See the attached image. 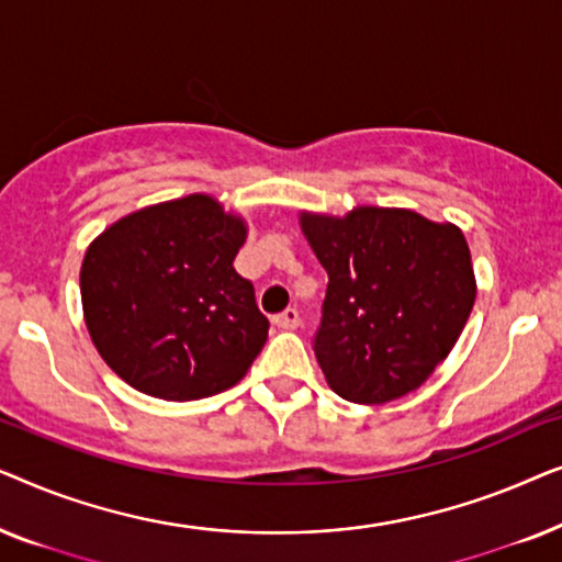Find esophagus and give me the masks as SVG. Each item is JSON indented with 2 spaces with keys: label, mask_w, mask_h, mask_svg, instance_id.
<instances>
[{
  "label": "esophagus",
  "mask_w": 562,
  "mask_h": 562,
  "mask_svg": "<svg viewBox=\"0 0 562 562\" xmlns=\"http://www.w3.org/2000/svg\"><path fill=\"white\" fill-rule=\"evenodd\" d=\"M273 325L279 327V329H294L299 325V312L294 310V306H289V310H283L281 314H276Z\"/></svg>",
  "instance_id": "34e87169"
}]
</instances>
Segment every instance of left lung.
I'll list each match as a JSON object with an SVG mask.
<instances>
[{
    "mask_svg": "<svg viewBox=\"0 0 562 562\" xmlns=\"http://www.w3.org/2000/svg\"><path fill=\"white\" fill-rule=\"evenodd\" d=\"M327 271L314 356L337 396L386 404L419 389L458 342L475 302L471 250L450 222L358 206L302 212Z\"/></svg>",
    "mask_w": 562,
    "mask_h": 562,
    "instance_id": "obj_1",
    "label": "left lung"
}]
</instances>
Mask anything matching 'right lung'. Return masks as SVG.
I'll return each instance as SVG.
<instances>
[{"label":"right lung","mask_w":562,"mask_h":562,"mask_svg":"<svg viewBox=\"0 0 562 562\" xmlns=\"http://www.w3.org/2000/svg\"><path fill=\"white\" fill-rule=\"evenodd\" d=\"M248 227L191 194L106 227L81 263V304L104 363L143 394L194 402L227 391L263 350L268 319L235 271Z\"/></svg>","instance_id":"obj_1"}]
</instances>
